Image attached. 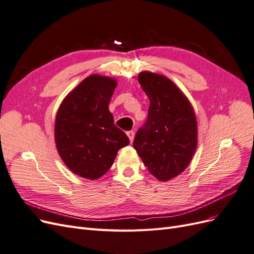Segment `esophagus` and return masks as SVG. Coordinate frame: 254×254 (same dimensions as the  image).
Returning <instances> with one entry per match:
<instances>
[{"mask_svg":"<svg viewBox=\"0 0 254 254\" xmlns=\"http://www.w3.org/2000/svg\"><path fill=\"white\" fill-rule=\"evenodd\" d=\"M126 134H127V136L129 137L130 142L132 143V141H133V137H134V131H133V130H130V131H127V132H126Z\"/></svg>","mask_w":254,"mask_h":254,"instance_id":"obj_1","label":"esophagus"}]
</instances>
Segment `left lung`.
<instances>
[{
    "instance_id": "left-lung-1",
    "label": "left lung",
    "mask_w": 254,
    "mask_h": 254,
    "mask_svg": "<svg viewBox=\"0 0 254 254\" xmlns=\"http://www.w3.org/2000/svg\"><path fill=\"white\" fill-rule=\"evenodd\" d=\"M137 80L150 105L133 147L151 175L168 181L183 173L194 156L198 142L196 115L188 97L166 76L144 71Z\"/></svg>"
}]
</instances>
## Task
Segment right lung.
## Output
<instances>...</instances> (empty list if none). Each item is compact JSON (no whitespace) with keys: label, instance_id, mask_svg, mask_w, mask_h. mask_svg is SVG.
Segmentation results:
<instances>
[{"label":"right lung","instance_id":"obj_1","mask_svg":"<svg viewBox=\"0 0 254 254\" xmlns=\"http://www.w3.org/2000/svg\"><path fill=\"white\" fill-rule=\"evenodd\" d=\"M117 80L93 74L84 78L60 104L55 142L60 158L82 178L95 180L109 171L128 136L114 125L109 103Z\"/></svg>","mask_w":254,"mask_h":254}]
</instances>
